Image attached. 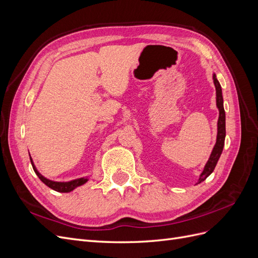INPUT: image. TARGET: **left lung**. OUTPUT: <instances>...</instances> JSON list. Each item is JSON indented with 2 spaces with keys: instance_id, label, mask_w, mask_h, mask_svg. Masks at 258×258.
Segmentation results:
<instances>
[{
  "instance_id": "left-lung-1",
  "label": "left lung",
  "mask_w": 258,
  "mask_h": 258,
  "mask_svg": "<svg viewBox=\"0 0 258 258\" xmlns=\"http://www.w3.org/2000/svg\"><path fill=\"white\" fill-rule=\"evenodd\" d=\"M213 82L215 85L216 89V105L218 107V111H220V117H218L217 121V138H216V144L213 148L212 153H211L210 158L207 162V165L200 174V177L198 179V183L204 182L205 179L213 172V170L216 166V163L221 157V154L224 148L225 143V137H226V117H225V110H224V104H223V95H222V87L220 83H218L216 75L213 74Z\"/></svg>"
}]
</instances>
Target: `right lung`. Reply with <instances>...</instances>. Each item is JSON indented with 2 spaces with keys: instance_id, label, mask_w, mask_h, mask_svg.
Listing matches in <instances>:
<instances>
[{
  "instance_id": "add662e5",
  "label": "right lung",
  "mask_w": 258,
  "mask_h": 258,
  "mask_svg": "<svg viewBox=\"0 0 258 258\" xmlns=\"http://www.w3.org/2000/svg\"><path fill=\"white\" fill-rule=\"evenodd\" d=\"M30 160H31V163H32V167H33L34 172L36 173V175L38 176V178H40L41 181H42L45 185H47L48 187H50L51 189L56 190V191H59V192H69V191H72L73 189L76 188V187H79V186L85 184L86 182L88 181V179L85 178V177L73 179V181H70V182H53V181H50V179L44 177V176L36 170V168H35V166H34V163H33V161H32V158H31V156H30Z\"/></svg>"
}]
</instances>
